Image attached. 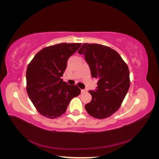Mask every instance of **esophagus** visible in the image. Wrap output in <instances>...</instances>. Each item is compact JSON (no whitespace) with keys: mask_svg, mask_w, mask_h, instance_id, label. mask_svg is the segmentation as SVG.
Masks as SVG:
<instances>
[{"mask_svg":"<svg viewBox=\"0 0 159 159\" xmlns=\"http://www.w3.org/2000/svg\"><path fill=\"white\" fill-rule=\"evenodd\" d=\"M86 91H86L85 89H81V93H84L86 92Z\"/></svg>","mask_w":159,"mask_h":159,"instance_id":"esophagus-1","label":"esophagus"}]
</instances>
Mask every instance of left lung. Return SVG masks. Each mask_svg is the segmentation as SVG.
Segmentation results:
<instances>
[{"label": "left lung", "mask_w": 159, "mask_h": 159, "mask_svg": "<svg viewBox=\"0 0 159 159\" xmlns=\"http://www.w3.org/2000/svg\"><path fill=\"white\" fill-rule=\"evenodd\" d=\"M78 53L84 55L92 78L98 80L97 89L89 91L92 99L85 108L95 118L109 117L121 107L129 90L128 66L116 51L106 46L84 43Z\"/></svg>", "instance_id": "8db88e82"}]
</instances>
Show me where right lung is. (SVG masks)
<instances>
[{
	"instance_id": "right-lung-1",
	"label": "right lung",
	"mask_w": 159,
	"mask_h": 159,
	"mask_svg": "<svg viewBox=\"0 0 159 159\" xmlns=\"http://www.w3.org/2000/svg\"><path fill=\"white\" fill-rule=\"evenodd\" d=\"M81 43H61L38 52L28 66L26 91L33 105L43 116L60 117L72 98L80 94L76 85H70L61 78L69 57Z\"/></svg>"
}]
</instances>
